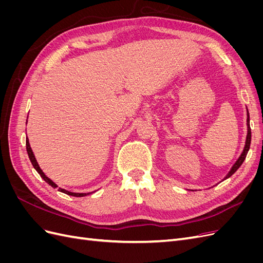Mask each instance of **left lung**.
I'll use <instances>...</instances> for the list:
<instances>
[{
    "instance_id": "1",
    "label": "left lung",
    "mask_w": 263,
    "mask_h": 263,
    "mask_svg": "<svg viewBox=\"0 0 263 263\" xmlns=\"http://www.w3.org/2000/svg\"><path fill=\"white\" fill-rule=\"evenodd\" d=\"M247 137H246V144H245V147H243V150L242 153L240 155V157L237 159V161L235 162V164L232 166V169H230V171L227 173V176L225 177V180L230 178L233 176V174L239 169V166L242 164V162L245 161V159L247 157V154H248L249 151V148H250V142H251V129H250V119H249V112L248 109H247Z\"/></svg>"
}]
</instances>
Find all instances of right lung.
<instances>
[{"instance_id": "right-lung-1", "label": "right lung", "mask_w": 263, "mask_h": 263, "mask_svg": "<svg viewBox=\"0 0 263 263\" xmlns=\"http://www.w3.org/2000/svg\"><path fill=\"white\" fill-rule=\"evenodd\" d=\"M27 123V122H26ZM26 149H27V154H28V157H29V159H30V162H31V164H33V166L35 168V170L41 174V177L48 183L49 185H51L52 187H58V185L55 184L54 182H52L48 177H46L45 176V173L43 172V170L41 169V166L38 165V162H37V160H36V158H35V156H34V153H33V150H31V148H30V145H29V140H28V138H26ZM58 191H60V192H62V193H66V194H68V195H71V196H77V197H81V196H85V195H89L90 193H73V192H69V191H67V190H65V189H61V187H59V190Z\"/></svg>"}]
</instances>
